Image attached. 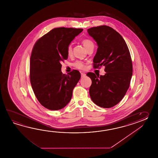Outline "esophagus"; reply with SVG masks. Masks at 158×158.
I'll return each instance as SVG.
<instances>
[{
	"label": "esophagus",
	"instance_id": "esophagus-1",
	"mask_svg": "<svg viewBox=\"0 0 158 158\" xmlns=\"http://www.w3.org/2000/svg\"><path fill=\"white\" fill-rule=\"evenodd\" d=\"M81 77H85V76H86V74H85V73H84V72H81Z\"/></svg>",
	"mask_w": 158,
	"mask_h": 158
}]
</instances>
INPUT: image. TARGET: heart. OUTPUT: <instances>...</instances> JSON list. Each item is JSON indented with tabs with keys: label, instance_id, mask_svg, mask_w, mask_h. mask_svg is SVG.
Masks as SVG:
<instances>
[{
	"label": "heart",
	"instance_id": "obj_1",
	"mask_svg": "<svg viewBox=\"0 0 158 158\" xmlns=\"http://www.w3.org/2000/svg\"><path fill=\"white\" fill-rule=\"evenodd\" d=\"M82 43L86 50L91 46L94 45L93 41L89 39H87V38H85L84 40H82ZM67 52L68 55H69V56H71L72 54V47L71 44H69L67 46ZM73 66L74 67L76 68L77 69H80V70H83L85 68V64L82 61L78 60L76 61L73 64Z\"/></svg>",
	"mask_w": 158,
	"mask_h": 158
}]
</instances>
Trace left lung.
<instances>
[{"mask_svg": "<svg viewBox=\"0 0 158 158\" xmlns=\"http://www.w3.org/2000/svg\"><path fill=\"white\" fill-rule=\"evenodd\" d=\"M87 31L98 46L93 67L103 65L106 72L99 77L94 73H87L92 81L89 94L98 106L112 107L122 100L130 86L133 74L131 54L123 38L111 27L102 25Z\"/></svg>", "mask_w": 158, "mask_h": 158, "instance_id": "1", "label": "left lung"}]
</instances>
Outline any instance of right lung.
<instances>
[{
    "mask_svg": "<svg viewBox=\"0 0 158 158\" xmlns=\"http://www.w3.org/2000/svg\"><path fill=\"white\" fill-rule=\"evenodd\" d=\"M82 30L54 28L34 45L30 60V83L38 101L48 110L64 108L71 101L73 90L80 79L77 70L63 74L61 63L68 59V46Z\"/></svg>",
    "mask_w": 158,
    "mask_h": 158,
    "instance_id": "obj_1",
    "label": "right lung"
}]
</instances>
